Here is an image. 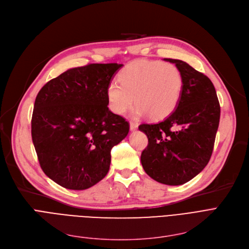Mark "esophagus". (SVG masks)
I'll return each instance as SVG.
<instances>
[{
	"label": "esophagus",
	"instance_id": "1",
	"mask_svg": "<svg viewBox=\"0 0 249 249\" xmlns=\"http://www.w3.org/2000/svg\"><path fill=\"white\" fill-rule=\"evenodd\" d=\"M129 128H131V131H136L138 128V124L135 122H131L129 123Z\"/></svg>",
	"mask_w": 249,
	"mask_h": 249
}]
</instances>
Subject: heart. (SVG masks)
<instances>
[{"instance_id":"heart-1","label":"heart","mask_w":249,"mask_h":249,"mask_svg":"<svg viewBox=\"0 0 249 249\" xmlns=\"http://www.w3.org/2000/svg\"><path fill=\"white\" fill-rule=\"evenodd\" d=\"M118 81L121 85L110 83L106 89L109 109L122 115L136 103L138 115L146 113L155 121L168 116L175 109L183 88L178 67L159 61L128 64L118 74Z\"/></svg>"}]
</instances>
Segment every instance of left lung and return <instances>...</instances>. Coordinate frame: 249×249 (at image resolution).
<instances>
[{
    "mask_svg": "<svg viewBox=\"0 0 249 249\" xmlns=\"http://www.w3.org/2000/svg\"><path fill=\"white\" fill-rule=\"evenodd\" d=\"M164 61L180 70L181 97L164 121L139 126L148 137L141 162L154 180L180 185L193 179L210 161L220 122V104L215 87L206 75L183 61Z\"/></svg>",
    "mask_w": 249,
    "mask_h": 249,
    "instance_id": "obj_1",
    "label": "left lung"
}]
</instances>
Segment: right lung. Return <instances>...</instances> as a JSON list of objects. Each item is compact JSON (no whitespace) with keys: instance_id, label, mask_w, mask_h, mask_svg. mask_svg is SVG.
Masks as SVG:
<instances>
[{"instance_id":"add662e5","label":"right lung","mask_w":249,"mask_h":249,"mask_svg":"<svg viewBox=\"0 0 249 249\" xmlns=\"http://www.w3.org/2000/svg\"><path fill=\"white\" fill-rule=\"evenodd\" d=\"M121 64L70 69L40 89L31 136L43 172L61 186L83 191L103 179L110 151L128 134V123L107 107L106 89Z\"/></svg>"}]
</instances>
